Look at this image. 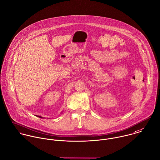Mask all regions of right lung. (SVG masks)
Segmentation results:
<instances>
[{
	"label": "right lung",
	"mask_w": 160,
	"mask_h": 160,
	"mask_svg": "<svg viewBox=\"0 0 160 160\" xmlns=\"http://www.w3.org/2000/svg\"><path fill=\"white\" fill-rule=\"evenodd\" d=\"M37 117H40V118H42V117H41V116H38V115Z\"/></svg>",
	"instance_id": "right-lung-1"
}]
</instances>
